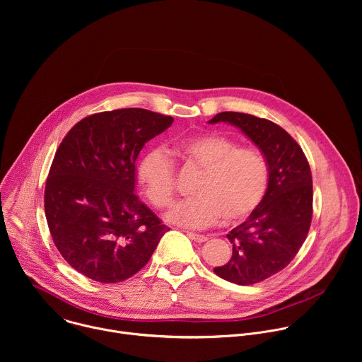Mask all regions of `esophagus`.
<instances>
[{"label": "esophagus", "instance_id": "obj_1", "mask_svg": "<svg viewBox=\"0 0 362 362\" xmlns=\"http://www.w3.org/2000/svg\"><path fill=\"white\" fill-rule=\"evenodd\" d=\"M187 236H189L192 240L197 242V243H203V242L208 240V238H206L204 235H199V233H194V232H187Z\"/></svg>", "mask_w": 362, "mask_h": 362}]
</instances>
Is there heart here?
<instances>
[{
	"label": "heart",
	"mask_w": 362,
	"mask_h": 362,
	"mask_svg": "<svg viewBox=\"0 0 362 362\" xmlns=\"http://www.w3.org/2000/svg\"><path fill=\"white\" fill-rule=\"evenodd\" d=\"M175 153L203 173L193 190L196 197L176 203L166 214L170 223L202 229L222 216L223 223L236 225L259 208L269 186V166L259 150L208 133L180 140ZM175 176V165L163 148H151L141 158L139 180L156 208L172 203Z\"/></svg>",
	"instance_id": "b5f03b06"
}]
</instances>
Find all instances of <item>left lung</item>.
Wrapping results in <instances>:
<instances>
[{
    "instance_id": "1",
    "label": "left lung",
    "mask_w": 362,
    "mask_h": 362,
    "mask_svg": "<svg viewBox=\"0 0 362 362\" xmlns=\"http://www.w3.org/2000/svg\"><path fill=\"white\" fill-rule=\"evenodd\" d=\"M219 122L249 137L269 166L262 203L226 235L232 257L214 269L222 279L252 285L286 268L305 242L313 221V175L300 146L274 122L236 112H222L209 120Z\"/></svg>"
}]
</instances>
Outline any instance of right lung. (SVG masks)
Wrapping results in <instances>:
<instances>
[{"label": "right lung", "instance_id": "add662e5", "mask_svg": "<svg viewBox=\"0 0 362 362\" xmlns=\"http://www.w3.org/2000/svg\"><path fill=\"white\" fill-rule=\"evenodd\" d=\"M173 123L144 109L78 122L51 165L44 209L54 245L84 276L116 284L137 274L170 230L134 193L143 146Z\"/></svg>", "mask_w": 362, "mask_h": 362}]
</instances>
